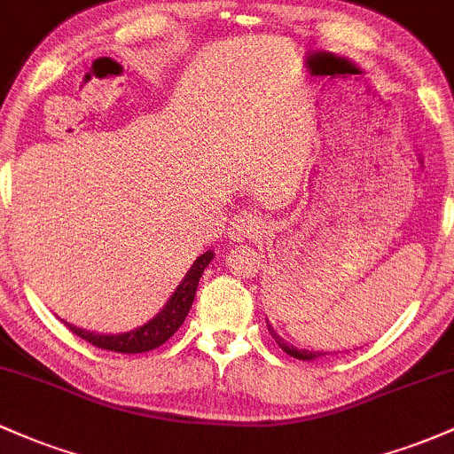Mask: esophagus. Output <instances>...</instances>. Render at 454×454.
I'll use <instances>...</instances> for the list:
<instances>
[{
  "mask_svg": "<svg viewBox=\"0 0 454 454\" xmlns=\"http://www.w3.org/2000/svg\"><path fill=\"white\" fill-rule=\"evenodd\" d=\"M262 228V219L256 211L237 213L228 223V237L232 241H246V239L256 237Z\"/></svg>",
  "mask_w": 454,
  "mask_h": 454,
  "instance_id": "obj_1",
  "label": "esophagus"
}]
</instances>
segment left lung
Listing matches in <instances>:
<instances>
[{
  "label": "left lung",
  "instance_id": "obj_1",
  "mask_svg": "<svg viewBox=\"0 0 454 454\" xmlns=\"http://www.w3.org/2000/svg\"><path fill=\"white\" fill-rule=\"evenodd\" d=\"M267 330H269V333H271V336H273V340L278 342V347H280L282 351H286L288 356H291V357H297V360H317L318 356H323V353H317V351H306V348H301V351H300V348H297V347L288 345V342L284 340L282 336H278V332L273 330L271 325H269V321H267Z\"/></svg>",
  "mask_w": 454,
  "mask_h": 454
}]
</instances>
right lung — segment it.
<instances>
[{"label": "right lung", "instance_id": "right-lung-1", "mask_svg": "<svg viewBox=\"0 0 454 454\" xmlns=\"http://www.w3.org/2000/svg\"><path fill=\"white\" fill-rule=\"evenodd\" d=\"M213 261V252H204L202 256L196 258L192 269L187 271V276L183 278V282L178 284V288L174 291V295L168 300L163 310L157 317L151 318L148 323H144L142 327L124 333H97V332H86L82 327L68 325L67 327L73 333H77L79 338L90 342V345L98 348H107V351L116 353H144L153 351V348L161 347L168 338L172 336L178 327L185 321L189 308H192L193 297H196L198 282L204 269L208 267V262Z\"/></svg>", "mask_w": 454, "mask_h": 454}]
</instances>
